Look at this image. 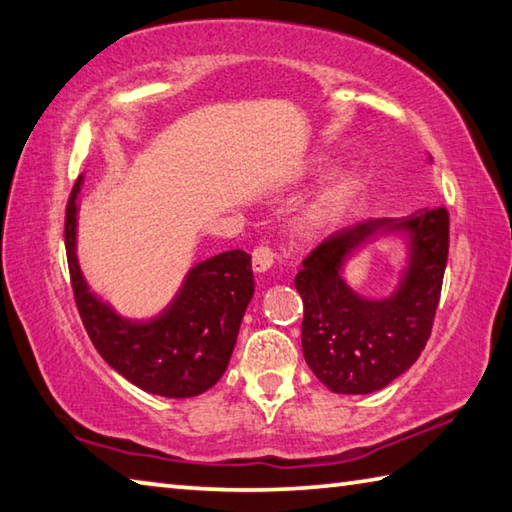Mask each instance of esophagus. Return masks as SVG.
<instances>
[{"label": "esophagus", "mask_w": 512, "mask_h": 512, "mask_svg": "<svg viewBox=\"0 0 512 512\" xmlns=\"http://www.w3.org/2000/svg\"><path fill=\"white\" fill-rule=\"evenodd\" d=\"M251 265H254V272L263 274L274 265V251L270 247H256L254 254H251Z\"/></svg>", "instance_id": "1"}]
</instances>
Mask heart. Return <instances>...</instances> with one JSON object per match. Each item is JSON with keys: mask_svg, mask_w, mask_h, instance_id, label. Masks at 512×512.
<instances>
[{"mask_svg": "<svg viewBox=\"0 0 512 512\" xmlns=\"http://www.w3.org/2000/svg\"><path fill=\"white\" fill-rule=\"evenodd\" d=\"M357 195V179L353 173H335L319 188L303 211V224L310 231H326L342 220Z\"/></svg>", "mask_w": 512, "mask_h": 512, "instance_id": "heart-1", "label": "heart"}]
</instances>
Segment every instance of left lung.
<instances>
[{"mask_svg": "<svg viewBox=\"0 0 512 512\" xmlns=\"http://www.w3.org/2000/svg\"><path fill=\"white\" fill-rule=\"evenodd\" d=\"M400 232L408 265L384 300L357 295L343 279L348 257L373 239ZM450 247L445 206L407 218L364 220L328 236L294 279L303 299L301 346L312 373L330 391H380L414 364L432 335Z\"/></svg>", "mask_w": 512, "mask_h": 512, "instance_id": "8db88e82", "label": "left lung"}]
</instances>
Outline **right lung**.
<instances>
[{
  "label": "right lung",
  "mask_w": 512,
  "mask_h": 512,
  "mask_svg": "<svg viewBox=\"0 0 512 512\" xmlns=\"http://www.w3.org/2000/svg\"><path fill=\"white\" fill-rule=\"evenodd\" d=\"M76 179L67 202L65 247L76 306L85 330L103 360L148 393L193 398L222 378L236 346L240 321L254 297L251 256L222 251L191 267L175 299L152 319L121 317L89 290L76 256Z\"/></svg>",
  "instance_id": "obj_1"
}]
</instances>
